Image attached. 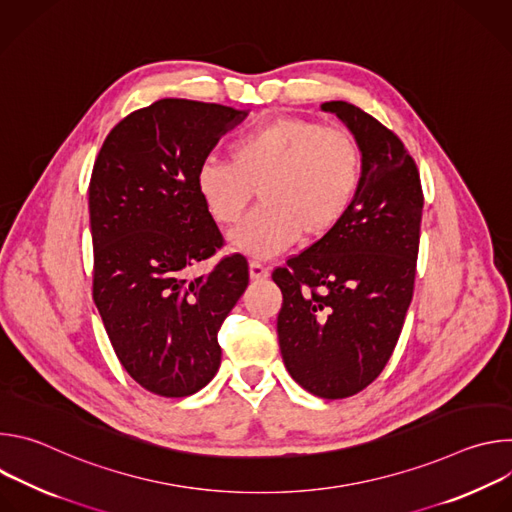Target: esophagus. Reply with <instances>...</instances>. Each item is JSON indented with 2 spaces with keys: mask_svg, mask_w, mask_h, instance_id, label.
<instances>
[{
  "mask_svg": "<svg viewBox=\"0 0 512 512\" xmlns=\"http://www.w3.org/2000/svg\"><path fill=\"white\" fill-rule=\"evenodd\" d=\"M249 271H251V279H265L269 275V269L259 261H251Z\"/></svg>",
  "mask_w": 512,
  "mask_h": 512,
  "instance_id": "esophagus-1",
  "label": "esophagus"
}]
</instances>
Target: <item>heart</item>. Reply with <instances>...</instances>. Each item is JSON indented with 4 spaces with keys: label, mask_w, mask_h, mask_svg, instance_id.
I'll return each instance as SVG.
<instances>
[{
    "label": "heart",
    "mask_w": 512,
    "mask_h": 512,
    "mask_svg": "<svg viewBox=\"0 0 512 512\" xmlns=\"http://www.w3.org/2000/svg\"><path fill=\"white\" fill-rule=\"evenodd\" d=\"M364 154L342 129L304 117H277L243 133L231 160L206 158L196 190L218 225H237L259 190L261 206L231 235L255 259L287 251L300 237H328L350 212L362 186Z\"/></svg>",
    "instance_id": "1"
}]
</instances>
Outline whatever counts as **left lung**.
Returning a JSON list of instances; mask_svg holds the SVG:
<instances>
[{"mask_svg": "<svg viewBox=\"0 0 512 512\" xmlns=\"http://www.w3.org/2000/svg\"><path fill=\"white\" fill-rule=\"evenodd\" d=\"M358 139L362 186L342 223L273 271L285 369L322 399L352 397L385 369L413 298L423 190L403 141L369 113L322 105Z\"/></svg>", "mask_w": 512, "mask_h": 512, "instance_id": "8db88e82", "label": "left lung"}]
</instances>
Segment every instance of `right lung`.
<instances>
[{"instance_id":"1","label":"right lung","mask_w":512,"mask_h":512,"mask_svg":"<svg viewBox=\"0 0 512 512\" xmlns=\"http://www.w3.org/2000/svg\"><path fill=\"white\" fill-rule=\"evenodd\" d=\"M245 117L216 103L160 99L121 119L93 166V300L123 369L160 397H188L212 381L218 330L249 285L239 253L190 277L225 243L196 170Z\"/></svg>"}]
</instances>
